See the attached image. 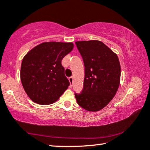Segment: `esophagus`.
Masks as SVG:
<instances>
[{
	"mask_svg": "<svg viewBox=\"0 0 150 150\" xmlns=\"http://www.w3.org/2000/svg\"><path fill=\"white\" fill-rule=\"evenodd\" d=\"M69 83H70V87H71V85H72V83H73V80H74V78L72 76L71 77H69Z\"/></svg>",
	"mask_w": 150,
	"mask_h": 150,
	"instance_id": "1",
	"label": "esophagus"
}]
</instances>
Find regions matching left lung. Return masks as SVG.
<instances>
[{
    "instance_id": "obj_1",
    "label": "left lung",
    "mask_w": 150,
    "mask_h": 150,
    "mask_svg": "<svg viewBox=\"0 0 150 150\" xmlns=\"http://www.w3.org/2000/svg\"><path fill=\"white\" fill-rule=\"evenodd\" d=\"M85 65L83 89L76 93L77 103L89 111H98L113 98L120 86L121 66L118 57L98 40L75 43Z\"/></svg>"
}]
</instances>
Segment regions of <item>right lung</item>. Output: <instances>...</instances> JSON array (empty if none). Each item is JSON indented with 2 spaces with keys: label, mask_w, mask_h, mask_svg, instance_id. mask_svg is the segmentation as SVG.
<instances>
[{
  "label": "right lung",
  "mask_w": 150,
  "mask_h": 150,
  "mask_svg": "<svg viewBox=\"0 0 150 150\" xmlns=\"http://www.w3.org/2000/svg\"><path fill=\"white\" fill-rule=\"evenodd\" d=\"M73 48V43L44 42L24 56L20 79L30 100L42 105L51 104L68 88L69 82L61 61Z\"/></svg>",
  "instance_id": "1"
}]
</instances>
